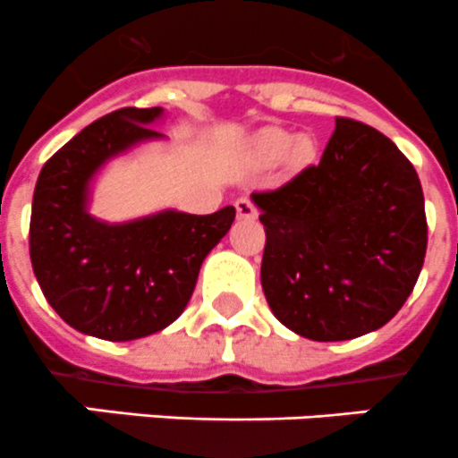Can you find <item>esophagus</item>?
<instances>
[{
	"mask_svg": "<svg viewBox=\"0 0 458 458\" xmlns=\"http://www.w3.org/2000/svg\"><path fill=\"white\" fill-rule=\"evenodd\" d=\"M235 211H238V218L253 220L258 216L256 205H253V202L249 200V198H238V200H235Z\"/></svg>",
	"mask_w": 458,
	"mask_h": 458,
	"instance_id": "esophagus-1",
	"label": "esophagus"
}]
</instances>
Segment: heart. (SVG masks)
<instances>
[{
    "label": "heart",
    "mask_w": 458,
    "mask_h": 458,
    "mask_svg": "<svg viewBox=\"0 0 458 458\" xmlns=\"http://www.w3.org/2000/svg\"><path fill=\"white\" fill-rule=\"evenodd\" d=\"M256 151L258 157H260L265 165H274V162L283 160L284 156L292 157V162L301 165V162H307L314 153V147L307 138H298L293 142V135L287 133V131H280V129H269L258 138L256 144Z\"/></svg>",
    "instance_id": "1"
}]
</instances>
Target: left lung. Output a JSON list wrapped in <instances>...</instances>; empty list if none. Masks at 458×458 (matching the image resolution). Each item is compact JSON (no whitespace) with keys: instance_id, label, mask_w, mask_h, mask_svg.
<instances>
[{"instance_id":"8db88e82","label":"left lung","mask_w":458,"mask_h":458,"mask_svg":"<svg viewBox=\"0 0 458 458\" xmlns=\"http://www.w3.org/2000/svg\"><path fill=\"white\" fill-rule=\"evenodd\" d=\"M251 200L267 235L262 292L292 332L320 343L363 336L414 289L428 249L423 189L381 131L336 117L318 165Z\"/></svg>"}]
</instances>
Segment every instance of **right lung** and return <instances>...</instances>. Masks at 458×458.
<instances>
[{
  "label": "right lung",
  "mask_w": 458,
  "mask_h": 458,
  "mask_svg": "<svg viewBox=\"0 0 458 458\" xmlns=\"http://www.w3.org/2000/svg\"><path fill=\"white\" fill-rule=\"evenodd\" d=\"M160 115V106H126L99 117L42 166L35 184V278L62 320L104 341H135L174 323L235 218L233 207L211 216L166 209L108 225L86 211L90 180L111 157L165 138L148 126Z\"/></svg>",
  "instance_id": "1"
}]
</instances>
